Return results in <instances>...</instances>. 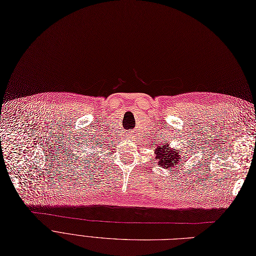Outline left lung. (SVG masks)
Listing matches in <instances>:
<instances>
[{
  "label": "left lung",
  "mask_w": 256,
  "mask_h": 256,
  "mask_svg": "<svg viewBox=\"0 0 256 256\" xmlns=\"http://www.w3.org/2000/svg\"><path fill=\"white\" fill-rule=\"evenodd\" d=\"M154 153L156 155L155 158L158 162V166H160L162 168H168L170 171H172L173 166L186 160L188 158L186 155V153L184 155H181L182 152H180L176 148H172L168 142H164L162 146H158Z\"/></svg>",
  "instance_id": "1"
}]
</instances>
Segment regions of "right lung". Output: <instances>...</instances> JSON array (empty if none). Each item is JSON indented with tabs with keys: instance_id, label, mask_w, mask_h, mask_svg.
<instances>
[{
	"instance_id": "obj_1",
	"label": "right lung",
	"mask_w": 256,
	"mask_h": 256,
	"mask_svg": "<svg viewBox=\"0 0 256 256\" xmlns=\"http://www.w3.org/2000/svg\"><path fill=\"white\" fill-rule=\"evenodd\" d=\"M98 142H100V140H99V138H90V142H86V144H85V147H84V152H86V151H90V150H88V149H94V146H96V144H98ZM99 147H102V144H99ZM82 160H83V162H90V160H88V158H86V155H82Z\"/></svg>"
}]
</instances>
